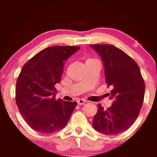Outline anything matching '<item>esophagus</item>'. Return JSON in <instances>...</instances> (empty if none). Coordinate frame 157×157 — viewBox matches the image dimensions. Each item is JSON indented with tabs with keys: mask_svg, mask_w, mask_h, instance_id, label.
I'll return each instance as SVG.
<instances>
[{
	"mask_svg": "<svg viewBox=\"0 0 157 157\" xmlns=\"http://www.w3.org/2000/svg\"><path fill=\"white\" fill-rule=\"evenodd\" d=\"M86 102V101L84 100V99H79L77 100V103H78V105H82Z\"/></svg>",
	"mask_w": 157,
	"mask_h": 157,
	"instance_id": "esophagus-1",
	"label": "esophagus"
}]
</instances>
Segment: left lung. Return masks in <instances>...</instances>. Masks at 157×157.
Segmentation results:
<instances>
[{
    "label": "left lung",
    "instance_id": "8db88e82",
    "mask_svg": "<svg viewBox=\"0 0 157 157\" xmlns=\"http://www.w3.org/2000/svg\"><path fill=\"white\" fill-rule=\"evenodd\" d=\"M102 59L105 81L113 87V102L107 109L98 104L93 128L105 135L127 131L139 115L144 102L145 83L138 65L121 49L112 44H90Z\"/></svg>",
    "mask_w": 157,
    "mask_h": 157
}]
</instances>
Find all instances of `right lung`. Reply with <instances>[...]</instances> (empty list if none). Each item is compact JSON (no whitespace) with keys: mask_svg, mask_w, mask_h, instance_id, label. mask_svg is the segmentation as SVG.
Wrapping results in <instances>:
<instances>
[{"mask_svg":"<svg viewBox=\"0 0 157 157\" xmlns=\"http://www.w3.org/2000/svg\"><path fill=\"white\" fill-rule=\"evenodd\" d=\"M80 47L47 48L24 65L16 86V102L24 121L34 131L54 133L63 129L76 101L56 99L55 85L60 81L64 64Z\"/></svg>","mask_w":157,"mask_h":157,"instance_id":"right-lung-1","label":"right lung"}]
</instances>
